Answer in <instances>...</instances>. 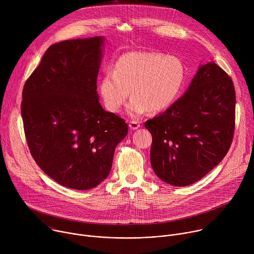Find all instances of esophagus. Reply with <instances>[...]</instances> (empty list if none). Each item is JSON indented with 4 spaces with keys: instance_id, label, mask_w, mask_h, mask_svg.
Masks as SVG:
<instances>
[{
    "instance_id": "34e87169",
    "label": "esophagus",
    "mask_w": 254,
    "mask_h": 254,
    "mask_svg": "<svg viewBox=\"0 0 254 254\" xmlns=\"http://www.w3.org/2000/svg\"><path fill=\"white\" fill-rule=\"evenodd\" d=\"M128 127H129L130 129L134 130V129H137L140 127V125L136 121H130L129 124H128Z\"/></svg>"
}]
</instances>
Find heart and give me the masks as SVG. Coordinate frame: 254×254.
<instances>
[{"instance_id":"obj_1","label":"heart","mask_w":254,"mask_h":254,"mask_svg":"<svg viewBox=\"0 0 254 254\" xmlns=\"http://www.w3.org/2000/svg\"><path fill=\"white\" fill-rule=\"evenodd\" d=\"M186 79L184 62L174 55L151 51L123 54L99 82L106 110L119 113L131 93L127 113L139 118L149 110L160 113L179 97Z\"/></svg>"}]
</instances>
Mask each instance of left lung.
<instances>
[{"instance_id": "left-lung-1", "label": "left lung", "mask_w": 254, "mask_h": 254, "mask_svg": "<svg viewBox=\"0 0 254 254\" xmlns=\"http://www.w3.org/2000/svg\"><path fill=\"white\" fill-rule=\"evenodd\" d=\"M235 89L230 76L214 62L200 66L186 93L146 122L153 136L151 164L173 186H188L226 156L235 128Z\"/></svg>"}]
</instances>
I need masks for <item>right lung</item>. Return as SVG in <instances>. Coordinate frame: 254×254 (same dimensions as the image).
I'll return each mask as SVG.
<instances>
[{
  "label": "right lung",
  "instance_id": "right-lung-1",
  "mask_svg": "<svg viewBox=\"0 0 254 254\" xmlns=\"http://www.w3.org/2000/svg\"><path fill=\"white\" fill-rule=\"evenodd\" d=\"M102 37L51 45L26 80L21 113L30 153L58 184L96 187L108 176L127 124L98 101Z\"/></svg>",
  "mask_w": 254,
  "mask_h": 254
}]
</instances>
